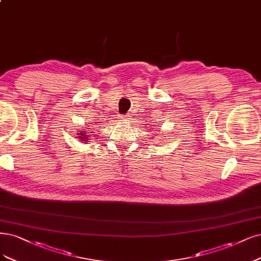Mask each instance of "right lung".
Listing matches in <instances>:
<instances>
[{
  "label": "right lung",
  "instance_id": "obj_1",
  "mask_svg": "<svg viewBox=\"0 0 261 261\" xmlns=\"http://www.w3.org/2000/svg\"><path fill=\"white\" fill-rule=\"evenodd\" d=\"M92 129V128H91ZM91 134L92 132H84V130H80V133L77 135H80V136H77L81 140H82L83 142H86L87 140H89V137H91Z\"/></svg>",
  "mask_w": 261,
  "mask_h": 261
}]
</instances>
